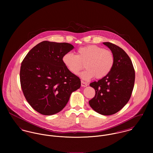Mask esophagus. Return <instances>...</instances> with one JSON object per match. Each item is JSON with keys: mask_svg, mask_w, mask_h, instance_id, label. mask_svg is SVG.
I'll use <instances>...</instances> for the list:
<instances>
[{"mask_svg": "<svg viewBox=\"0 0 153 153\" xmlns=\"http://www.w3.org/2000/svg\"><path fill=\"white\" fill-rule=\"evenodd\" d=\"M87 85L88 84L85 82H84V81H81V86H82V87H87Z\"/></svg>", "mask_w": 153, "mask_h": 153, "instance_id": "obj_1", "label": "esophagus"}]
</instances>
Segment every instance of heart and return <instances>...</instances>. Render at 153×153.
<instances>
[{"instance_id": "obj_1", "label": "heart", "mask_w": 153, "mask_h": 153, "mask_svg": "<svg viewBox=\"0 0 153 153\" xmlns=\"http://www.w3.org/2000/svg\"><path fill=\"white\" fill-rule=\"evenodd\" d=\"M62 61L67 69L73 74L78 75L84 68H87L81 74V77L88 80L95 76L101 79L107 76L114 64V56L111 51L96 45H90L79 48L77 54L65 53Z\"/></svg>"}]
</instances>
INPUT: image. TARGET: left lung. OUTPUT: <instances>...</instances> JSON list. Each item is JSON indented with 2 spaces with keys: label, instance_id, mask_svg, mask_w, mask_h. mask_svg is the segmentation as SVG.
<instances>
[{
  "label": "left lung",
  "instance_id": "left-lung-1",
  "mask_svg": "<svg viewBox=\"0 0 153 153\" xmlns=\"http://www.w3.org/2000/svg\"><path fill=\"white\" fill-rule=\"evenodd\" d=\"M103 44L112 52L114 64L107 76L89 84L95 89V95L89 104L97 112L110 115L122 109L130 99L135 71L130 58L122 48L110 42Z\"/></svg>",
  "mask_w": 153,
  "mask_h": 153
}]
</instances>
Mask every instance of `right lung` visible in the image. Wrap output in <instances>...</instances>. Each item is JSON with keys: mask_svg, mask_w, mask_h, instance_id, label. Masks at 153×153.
<instances>
[{"mask_svg": "<svg viewBox=\"0 0 153 153\" xmlns=\"http://www.w3.org/2000/svg\"><path fill=\"white\" fill-rule=\"evenodd\" d=\"M71 44L43 41L34 46L21 64L20 81L30 105L45 115L60 112L81 79L64 65V55L74 49Z\"/></svg>", "mask_w": 153, "mask_h": 153, "instance_id": "obj_1", "label": "right lung"}]
</instances>
